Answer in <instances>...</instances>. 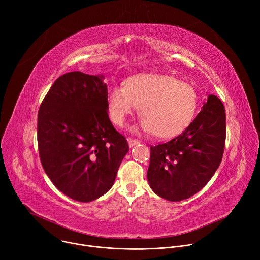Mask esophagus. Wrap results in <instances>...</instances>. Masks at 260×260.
<instances>
[{"instance_id":"obj_1","label":"esophagus","mask_w":260,"mask_h":260,"mask_svg":"<svg viewBox=\"0 0 260 260\" xmlns=\"http://www.w3.org/2000/svg\"><path fill=\"white\" fill-rule=\"evenodd\" d=\"M127 142H128V146H129L131 148H133L135 145H137V144L140 143V141L134 140V139H127Z\"/></svg>"}]
</instances>
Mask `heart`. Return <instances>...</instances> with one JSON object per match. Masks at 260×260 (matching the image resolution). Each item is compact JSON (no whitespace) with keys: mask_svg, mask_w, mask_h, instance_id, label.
I'll return each mask as SVG.
<instances>
[{"mask_svg":"<svg viewBox=\"0 0 260 260\" xmlns=\"http://www.w3.org/2000/svg\"><path fill=\"white\" fill-rule=\"evenodd\" d=\"M199 96L194 87L166 74H140L124 82V88L111 87L107 94L110 119L123 126L137 108L143 119L139 129L159 139L180 135L192 122Z\"/></svg>","mask_w":260,"mask_h":260,"instance_id":"obj_1","label":"heart"}]
</instances>
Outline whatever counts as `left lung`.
Returning a JSON list of instances; mask_svg holds the SVG:
<instances>
[{
	"mask_svg": "<svg viewBox=\"0 0 260 260\" xmlns=\"http://www.w3.org/2000/svg\"><path fill=\"white\" fill-rule=\"evenodd\" d=\"M226 119L223 104L209 94L202 111L181 135L151 146L147 179L160 198L180 202L199 192L217 171L224 151Z\"/></svg>",
	"mask_w": 260,
	"mask_h": 260,
	"instance_id": "left-lung-1",
	"label": "left lung"
}]
</instances>
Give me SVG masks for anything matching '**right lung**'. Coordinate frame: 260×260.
I'll return each mask as SVG.
<instances>
[{
	"label": "right lung",
	"mask_w": 260,
	"mask_h": 260,
	"mask_svg": "<svg viewBox=\"0 0 260 260\" xmlns=\"http://www.w3.org/2000/svg\"><path fill=\"white\" fill-rule=\"evenodd\" d=\"M104 75L70 72L55 80L38 112L43 169L70 199L88 203L113 186L128 144L111 123Z\"/></svg>",
	"instance_id": "right-lung-1"
}]
</instances>
